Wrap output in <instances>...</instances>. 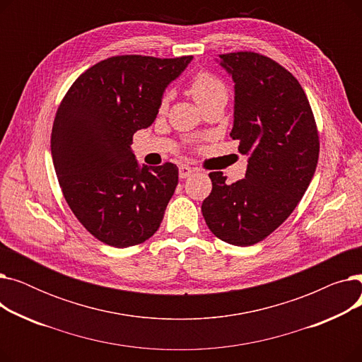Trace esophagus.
<instances>
[{"instance_id": "obj_1", "label": "esophagus", "mask_w": 362, "mask_h": 362, "mask_svg": "<svg viewBox=\"0 0 362 362\" xmlns=\"http://www.w3.org/2000/svg\"><path fill=\"white\" fill-rule=\"evenodd\" d=\"M194 171H195V168H192L191 165L182 164V165L179 167V176H180V179H186V177L191 176V175L194 173Z\"/></svg>"}]
</instances>
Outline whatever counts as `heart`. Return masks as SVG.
Returning <instances> with one entry per match:
<instances>
[{
	"label": "heart",
	"mask_w": 362,
	"mask_h": 362,
	"mask_svg": "<svg viewBox=\"0 0 362 362\" xmlns=\"http://www.w3.org/2000/svg\"><path fill=\"white\" fill-rule=\"evenodd\" d=\"M187 92L195 100V103L202 107L206 103H211L217 98H226L227 89L226 85L210 71H198L194 74L187 83ZM170 101V92H165L161 98V110L167 107Z\"/></svg>",
	"instance_id": "b5f03b06"
}]
</instances>
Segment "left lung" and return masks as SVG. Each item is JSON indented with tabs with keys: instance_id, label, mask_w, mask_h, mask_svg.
<instances>
[{
	"instance_id": "left-lung-1",
	"label": "left lung",
	"mask_w": 362,
	"mask_h": 362,
	"mask_svg": "<svg viewBox=\"0 0 362 362\" xmlns=\"http://www.w3.org/2000/svg\"><path fill=\"white\" fill-rule=\"evenodd\" d=\"M218 57L235 82L230 136L248 156V167L245 179L232 185L221 171L210 173L213 191L201 210L218 239L251 246L273 233L305 194L318 161V132L291 71L251 51Z\"/></svg>"
}]
</instances>
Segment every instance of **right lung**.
<instances>
[{"label": "right lung", "instance_id": "1", "mask_svg": "<svg viewBox=\"0 0 362 362\" xmlns=\"http://www.w3.org/2000/svg\"><path fill=\"white\" fill-rule=\"evenodd\" d=\"M191 62L192 55L111 57L82 73L57 110L51 154L63 195L85 229L114 248L154 235L175 194L177 165L141 167L130 145Z\"/></svg>", "mask_w": 362, "mask_h": 362}]
</instances>
